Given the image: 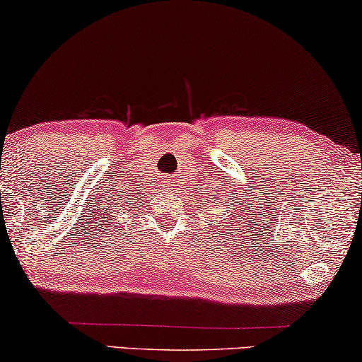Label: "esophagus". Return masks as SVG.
I'll list each match as a JSON object with an SVG mask.
<instances>
[{
	"mask_svg": "<svg viewBox=\"0 0 362 362\" xmlns=\"http://www.w3.org/2000/svg\"><path fill=\"white\" fill-rule=\"evenodd\" d=\"M174 185H175L174 180H164V183H163L164 188H170V187H174Z\"/></svg>",
	"mask_w": 362,
	"mask_h": 362,
	"instance_id": "34e87169",
	"label": "esophagus"
}]
</instances>
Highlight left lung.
Wrapping results in <instances>:
<instances>
[{"instance_id": "8db88e82", "label": "left lung", "mask_w": 362, "mask_h": 362, "mask_svg": "<svg viewBox=\"0 0 362 362\" xmlns=\"http://www.w3.org/2000/svg\"><path fill=\"white\" fill-rule=\"evenodd\" d=\"M209 203H211V202H209ZM211 206L218 209V218H219V216H223V221H221V224H223L224 228H226V226H229V224H234L235 216H237V219L240 218V216L237 214L239 211H234V208L230 206L228 202H226L224 197L221 198L218 203H214V204L211 203ZM234 206H235V204H234ZM208 211H213V209L208 208ZM242 211H244V209H242ZM218 218H216V224H219L218 223ZM237 219H235V223H237ZM211 223H213V221H211Z\"/></svg>"}]
</instances>
